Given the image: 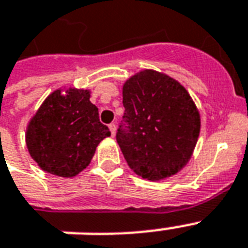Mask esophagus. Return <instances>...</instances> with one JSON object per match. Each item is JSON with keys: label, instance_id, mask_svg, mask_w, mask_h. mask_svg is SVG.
<instances>
[{"label": "esophagus", "instance_id": "esophagus-1", "mask_svg": "<svg viewBox=\"0 0 248 248\" xmlns=\"http://www.w3.org/2000/svg\"><path fill=\"white\" fill-rule=\"evenodd\" d=\"M109 130H110V132H112V136L116 135V130H117L116 124H109Z\"/></svg>", "mask_w": 248, "mask_h": 248}]
</instances>
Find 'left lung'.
<instances>
[{
    "mask_svg": "<svg viewBox=\"0 0 248 248\" xmlns=\"http://www.w3.org/2000/svg\"><path fill=\"white\" fill-rule=\"evenodd\" d=\"M122 96L124 124L116 138L130 169L151 181L179 172L192 157L201 130L200 112L184 86L144 69L124 82Z\"/></svg>",
    "mask_w": 248,
    "mask_h": 248,
    "instance_id": "8db88e82",
    "label": "left lung"
}]
</instances>
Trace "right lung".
<instances>
[{"instance_id":"add662e5","label":"right lung","mask_w":248,"mask_h":248,"mask_svg":"<svg viewBox=\"0 0 248 248\" xmlns=\"http://www.w3.org/2000/svg\"><path fill=\"white\" fill-rule=\"evenodd\" d=\"M55 90L27 126L31 157L45 172L73 177L91 162L101 140L110 136L90 101L89 90Z\"/></svg>"}]
</instances>
